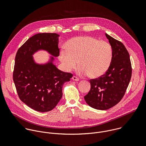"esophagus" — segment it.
Listing matches in <instances>:
<instances>
[{
  "label": "esophagus",
  "instance_id": "esophagus-1",
  "mask_svg": "<svg viewBox=\"0 0 146 146\" xmlns=\"http://www.w3.org/2000/svg\"><path fill=\"white\" fill-rule=\"evenodd\" d=\"M72 79H73V80H74V81H79V78H78V77H77L76 76H73V77H72Z\"/></svg>",
  "mask_w": 146,
  "mask_h": 146
}]
</instances>
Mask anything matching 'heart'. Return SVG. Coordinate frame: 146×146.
<instances>
[{"label":"heart","mask_w":146,"mask_h":146,"mask_svg":"<svg viewBox=\"0 0 146 146\" xmlns=\"http://www.w3.org/2000/svg\"><path fill=\"white\" fill-rule=\"evenodd\" d=\"M66 49L60 51L59 58L67 71L80 66L78 72L91 78H98L109 69L113 59V48L108 41L90 36L70 39Z\"/></svg>","instance_id":"b5f03b06"}]
</instances>
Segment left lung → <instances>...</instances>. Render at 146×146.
<instances>
[{
    "instance_id": "left-lung-1",
    "label": "left lung",
    "mask_w": 146,
    "mask_h": 146,
    "mask_svg": "<svg viewBox=\"0 0 146 146\" xmlns=\"http://www.w3.org/2000/svg\"><path fill=\"white\" fill-rule=\"evenodd\" d=\"M113 48V59L108 70L90 80L91 89L84 96L91 108L105 110L116 105L126 92L132 76L129 54L121 41L105 34Z\"/></svg>"
}]
</instances>
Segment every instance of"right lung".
Here are the masks:
<instances>
[{
	"label": "right lung",
	"mask_w": 146,
	"mask_h": 146,
	"mask_svg": "<svg viewBox=\"0 0 146 146\" xmlns=\"http://www.w3.org/2000/svg\"><path fill=\"white\" fill-rule=\"evenodd\" d=\"M59 37L54 33L36 34L18 50L15 56L13 81L17 94L21 100L37 111L52 110L62 98L64 83L73 77L53 64L54 57L45 64H38L33 59V55L38 50L58 56Z\"/></svg>",
	"instance_id": "add662e5"
}]
</instances>
